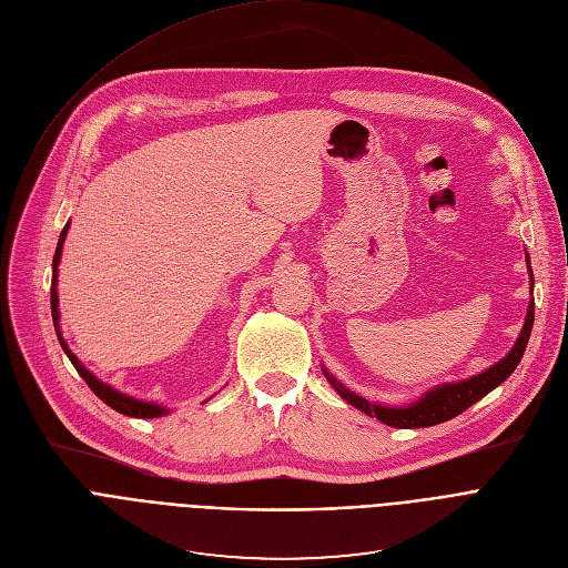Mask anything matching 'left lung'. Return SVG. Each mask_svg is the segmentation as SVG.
I'll return each mask as SVG.
<instances>
[{
  "label": "left lung",
  "instance_id": "8db88e82",
  "mask_svg": "<svg viewBox=\"0 0 568 568\" xmlns=\"http://www.w3.org/2000/svg\"><path fill=\"white\" fill-rule=\"evenodd\" d=\"M525 262H527V274H530V294H532L535 276H532V267H530V255L527 253H525ZM532 324H535V298H530V304H527L525 324L516 337L514 347L509 349V354L505 358H500L498 363H494L475 376H468V379H464V382L438 384V386L429 388L427 393H423L415 402L404 404V406H388V404H379V402H369V399L361 397L358 393L349 390L345 384H339L324 365H322V372L339 397H343L347 404L356 406L358 410H363L365 415H369V418H376L379 423H384L388 427H397V429L434 427V425L457 418L459 413H464L468 406H473L475 402L486 397L490 390H496L507 379L525 354L527 339H530V333H532Z\"/></svg>",
  "mask_w": 568,
  "mask_h": 568
}]
</instances>
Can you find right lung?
I'll list each match as a JSON object with an SVG mask.
<instances>
[{
    "instance_id": "right-lung-1",
    "label": "right lung",
    "mask_w": 568,
    "mask_h": 568,
    "mask_svg": "<svg viewBox=\"0 0 568 568\" xmlns=\"http://www.w3.org/2000/svg\"><path fill=\"white\" fill-rule=\"evenodd\" d=\"M68 229H70V221L65 223V229L61 231L59 235V244H57V251H54V260H52V290H50V304H52V320H54V331H57V337H59V345L61 349L65 352V356L70 358V363L74 365V369L80 372L82 379L89 384V388L106 404L111 406L113 410H119L123 415H130V418H162V415L169 413V408L164 404H158V402H148V399H139V397H132L128 393H121L113 386L104 384L102 379H98V376L84 367V363L74 356L68 347V343L61 335V313H59V292H57V283H59V264H61V253H63V242L68 237Z\"/></svg>"
}]
</instances>
